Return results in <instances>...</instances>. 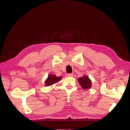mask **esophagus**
<instances>
[{"mask_svg":"<svg viewBox=\"0 0 130 130\" xmlns=\"http://www.w3.org/2000/svg\"><path fill=\"white\" fill-rule=\"evenodd\" d=\"M69 77H73L74 76V74L73 73H69V74H68L67 75Z\"/></svg>","mask_w":130,"mask_h":130,"instance_id":"obj_1","label":"esophagus"}]
</instances>
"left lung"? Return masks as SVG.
Segmentation results:
<instances>
[{"instance_id": "obj_1", "label": "left lung", "mask_w": 130, "mask_h": 130, "mask_svg": "<svg viewBox=\"0 0 130 130\" xmlns=\"http://www.w3.org/2000/svg\"><path fill=\"white\" fill-rule=\"evenodd\" d=\"M78 82L79 84H80L81 87L84 89H90L92 85V82L90 79L88 78V76L86 75H84L83 77H81L78 79Z\"/></svg>"}]
</instances>
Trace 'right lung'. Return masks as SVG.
<instances>
[{"label": "right lung", "mask_w": 130, "mask_h": 130, "mask_svg": "<svg viewBox=\"0 0 130 130\" xmlns=\"http://www.w3.org/2000/svg\"><path fill=\"white\" fill-rule=\"evenodd\" d=\"M61 79V76L57 77L54 74H49L48 78H47L45 81V84L46 86H50V85L55 84V83H57L60 81Z\"/></svg>", "instance_id": "obj_1"}]
</instances>
